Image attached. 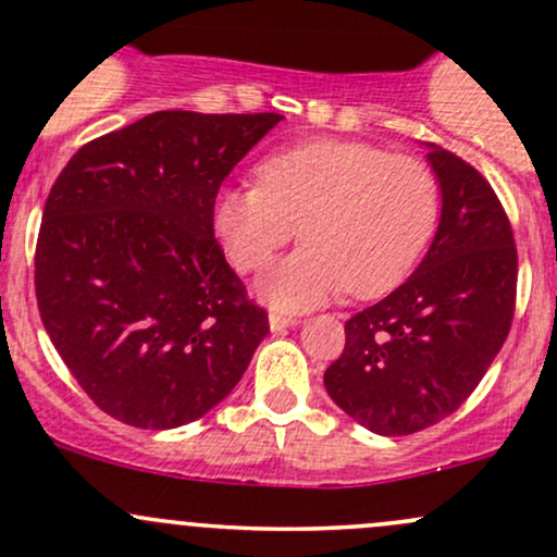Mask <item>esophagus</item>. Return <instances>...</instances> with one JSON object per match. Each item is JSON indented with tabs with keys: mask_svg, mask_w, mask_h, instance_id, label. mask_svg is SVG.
I'll use <instances>...</instances> for the list:
<instances>
[{
	"mask_svg": "<svg viewBox=\"0 0 557 557\" xmlns=\"http://www.w3.org/2000/svg\"><path fill=\"white\" fill-rule=\"evenodd\" d=\"M293 325H298L296 317L277 314V311H272V314H269V330H272V333H283V330H288Z\"/></svg>",
	"mask_w": 557,
	"mask_h": 557,
	"instance_id": "34e87169",
	"label": "esophagus"
}]
</instances>
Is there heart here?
<instances>
[{"instance_id": "b5f03b06", "label": "heart", "mask_w": 557, "mask_h": 557, "mask_svg": "<svg viewBox=\"0 0 557 557\" xmlns=\"http://www.w3.org/2000/svg\"><path fill=\"white\" fill-rule=\"evenodd\" d=\"M438 182L414 156L357 139H311L269 156L259 185L232 187L213 206V230L240 272H261L298 237L304 246L261 283L285 311H307L348 290L357 298L401 283L438 222Z\"/></svg>"}]
</instances>
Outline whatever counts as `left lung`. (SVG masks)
I'll list each match as a JSON object with an SVG mask.
<instances>
[{
    "instance_id": "obj_1",
    "label": "left lung",
    "mask_w": 557,
    "mask_h": 557,
    "mask_svg": "<svg viewBox=\"0 0 557 557\" xmlns=\"http://www.w3.org/2000/svg\"><path fill=\"white\" fill-rule=\"evenodd\" d=\"M442 216L425 259L346 322L325 388L377 436H409L473 394L510 333L518 253L494 189L455 152L425 143Z\"/></svg>"
}]
</instances>
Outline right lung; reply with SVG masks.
<instances>
[{"label":"right lung","mask_w":557,"mask_h":557,"mask_svg":"<svg viewBox=\"0 0 557 557\" xmlns=\"http://www.w3.org/2000/svg\"><path fill=\"white\" fill-rule=\"evenodd\" d=\"M280 113L158 110L60 171L36 243V301L78 386L121 423L203 418L269 333L213 237L224 176Z\"/></svg>","instance_id":"1"}]
</instances>
